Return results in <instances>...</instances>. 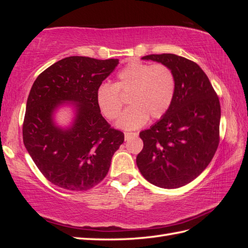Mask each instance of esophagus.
<instances>
[{"mask_svg": "<svg viewBox=\"0 0 248 248\" xmlns=\"http://www.w3.org/2000/svg\"><path fill=\"white\" fill-rule=\"evenodd\" d=\"M135 136H138V133H135V132H125L124 133V140H131L132 138H135Z\"/></svg>", "mask_w": 248, "mask_h": 248, "instance_id": "34e87169", "label": "esophagus"}]
</instances>
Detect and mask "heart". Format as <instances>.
Returning a JSON list of instances; mask_svg holds the SVG:
<instances>
[{
	"label": "heart",
	"instance_id": "obj_1",
	"mask_svg": "<svg viewBox=\"0 0 248 248\" xmlns=\"http://www.w3.org/2000/svg\"><path fill=\"white\" fill-rule=\"evenodd\" d=\"M175 89V76L170 67L133 61L118 72L115 84L102 83L98 86L96 102L104 117L114 120L124 105L120 94L129 96L131 107L120 116L117 127L135 130L144 125L149 117L160 119L167 113Z\"/></svg>",
	"mask_w": 248,
	"mask_h": 248
}]
</instances>
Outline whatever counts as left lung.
Segmentation results:
<instances>
[{"label":"left lung","mask_w":248,"mask_h":248,"mask_svg":"<svg viewBox=\"0 0 248 248\" xmlns=\"http://www.w3.org/2000/svg\"><path fill=\"white\" fill-rule=\"evenodd\" d=\"M141 60L170 67L176 89L167 113L140 133L144 148L136 156V164L155 186L180 187L205 170L217 149L219 100L196 62L170 53L146 55Z\"/></svg>","instance_id":"obj_1"}]
</instances>
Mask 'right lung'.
<instances>
[{"label": "right lung", "instance_id": "1", "mask_svg": "<svg viewBox=\"0 0 248 248\" xmlns=\"http://www.w3.org/2000/svg\"><path fill=\"white\" fill-rule=\"evenodd\" d=\"M119 64L116 59H62L36 78L26 102L23 143L48 180L69 191H86L107 176L121 131L110 128L96 102V91ZM64 105L74 108L68 127L55 121Z\"/></svg>", "mask_w": 248, "mask_h": 248}]
</instances>
